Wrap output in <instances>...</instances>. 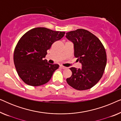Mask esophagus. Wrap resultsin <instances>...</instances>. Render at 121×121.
Masks as SVG:
<instances>
[{"mask_svg":"<svg viewBox=\"0 0 121 121\" xmlns=\"http://www.w3.org/2000/svg\"><path fill=\"white\" fill-rule=\"evenodd\" d=\"M60 68H61L63 69H67V67H64V66H63V65H60Z\"/></svg>","mask_w":121,"mask_h":121,"instance_id":"obj_1","label":"esophagus"}]
</instances>
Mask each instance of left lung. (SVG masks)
Segmentation results:
<instances>
[{"label":"left lung","instance_id":"1","mask_svg":"<svg viewBox=\"0 0 121 121\" xmlns=\"http://www.w3.org/2000/svg\"><path fill=\"white\" fill-rule=\"evenodd\" d=\"M65 36L73 43L74 56L82 65L81 68H70L72 74L66 80L67 83L78 90L91 88L105 70L107 62L105 48L96 36L86 30L70 31Z\"/></svg>","mask_w":121,"mask_h":121}]
</instances>
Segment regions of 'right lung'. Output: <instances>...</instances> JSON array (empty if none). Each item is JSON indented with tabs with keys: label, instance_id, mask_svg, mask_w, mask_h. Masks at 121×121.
<instances>
[{
	"label": "right lung",
	"instance_id": "right-lung-1",
	"mask_svg": "<svg viewBox=\"0 0 121 121\" xmlns=\"http://www.w3.org/2000/svg\"><path fill=\"white\" fill-rule=\"evenodd\" d=\"M64 34L65 32L37 27L21 37L15 48L14 62L18 75L25 83L37 86L49 82L59 65L49 64L44 58L52 44Z\"/></svg>",
	"mask_w": 121,
	"mask_h": 121
}]
</instances>
